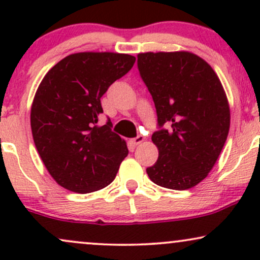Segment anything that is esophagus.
<instances>
[{"label": "esophagus", "mask_w": 260, "mask_h": 260, "mask_svg": "<svg viewBox=\"0 0 260 260\" xmlns=\"http://www.w3.org/2000/svg\"><path fill=\"white\" fill-rule=\"evenodd\" d=\"M144 140H145V138L143 136H137L136 138H133L132 140H131V143L134 145H138V144H140V143L144 142Z\"/></svg>", "instance_id": "obj_1"}]
</instances>
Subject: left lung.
<instances>
[{
    "label": "left lung",
    "mask_w": 260,
    "mask_h": 260,
    "mask_svg": "<svg viewBox=\"0 0 260 260\" xmlns=\"http://www.w3.org/2000/svg\"><path fill=\"white\" fill-rule=\"evenodd\" d=\"M138 70L160 128L151 136L159 157L147 174L157 186L189 189L207 177L228 139L221 82L210 64L187 51L138 53Z\"/></svg>",
    "instance_id": "1"
}]
</instances>
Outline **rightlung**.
Masks as SVG:
<instances>
[{
  "label": "right lung",
  "mask_w": 260,
  "mask_h": 260,
  "mask_svg": "<svg viewBox=\"0 0 260 260\" xmlns=\"http://www.w3.org/2000/svg\"><path fill=\"white\" fill-rule=\"evenodd\" d=\"M134 62L126 53H72L41 80L30 111L32 139L45 168L66 189L83 194L115 180L128 149L110 120L98 126L100 99Z\"/></svg>",
  "instance_id": "right-lung-1"
}]
</instances>
